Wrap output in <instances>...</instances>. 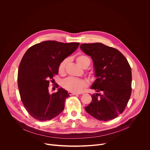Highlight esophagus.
I'll use <instances>...</instances> for the list:
<instances>
[{"instance_id": "1", "label": "esophagus", "mask_w": 150, "mask_h": 150, "mask_svg": "<svg viewBox=\"0 0 150 150\" xmlns=\"http://www.w3.org/2000/svg\"><path fill=\"white\" fill-rule=\"evenodd\" d=\"M68 94H69V96H74V95H77V94H77V93H72V92L69 91V92H68Z\"/></svg>"}]
</instances>
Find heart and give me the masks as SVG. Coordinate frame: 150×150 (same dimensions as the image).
Returning <instances> with one entry per match:
<instances>
[{
    "label": "heart",
    "instance_id": "1",
    "mask_svg": "<svg viewBox=\"0 0 150 150\" xmlns=\"http://www.w3.org/2000/svg\"><path fill=\"white\" fill-rule=\"evenodd\" d=\"M76 62L78 65L82 68H87L90 64V59L85 55L81 54L76 57ZM68 63V59H63L59 64L58 72L60 74H63L65 72L66 65ZM90 76L92 78L94 77V75L92 72L90 74ZM62 87L68 91L78 93L81 92L85 87H87V82L84 79L75 78L73 77H69L64 79L62 82Z\"/></svg>",
    "mask_w": 150,
    "mask_h": 150
}]
</instances>
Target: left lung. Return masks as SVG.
Returning a JSON list of instances; mask_svg holds the SVG:
<instances>
[{"mask_svg": "<svg viewBox=\"0 0 150 150\" xmlns=\"http://www.w3.org/2000/svg\"><path fill=\"white\" fill-rule=\"evenodd\" d=\"M81 49L93 59L97 79L91 86L96 94L85 110L99 120L114 119L122 113L132 92V71L117 49L100 42L82 44Z\"/></svg>", "mask_w": 150, "mask_h": 150, "instance_id": "1", "label": "left lung"}]
</instances>
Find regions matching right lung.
<instances>
[{"mask_svg": "<svg viewBox=\"0 0 150 150\" xmlns=\"http://www.w3.org/2000/svg\"><path fill=\"white\" fill-rule=\"evenodd\" d=\"M79 45V42L46 41L30 47L23 57L18 68V86L24 108L35 119L51 120L65 108V100L69 96L67 91L60 88L50 94L49 83L54 81L53 76L58 74L60 62Z\"/></svg>", "mask_w": 150, "mask_h": 150, "instance_id": "1", "label": "right lung"}]
</instances>
